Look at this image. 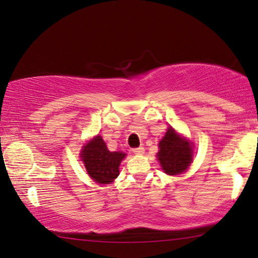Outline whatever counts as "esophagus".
Wrapping results in <instances>:
<instances>
[{
	"instance_id": "obj_1",
	"label": "esophagus",
	"mask_w": 258,
	"mask_h": 258,
	"mask_svg": "<svg viewBox=\"0 0 258 258\" xmlns=\"http://www.w3.org/2000/svg\"><path fill=\"white\" fill-rule=\"evenodd\" d=\"M145 152V148L143 146L140 147H137V148H133V153L134 154H143Z\"/></svg>"
}]
</instances>
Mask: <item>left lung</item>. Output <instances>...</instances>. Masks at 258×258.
I'll use <instances>...</instances> for the list:
<instances>
[{
	"label": "left lung",
	"instance_id": "1",
	"mask_svg": "<svg viewBox=\"0 0 258 258\" xmlns=\"http://www.w3.org/2000/svg\"><path fill=\"white\" fill-rule=\"evenodd\" d=\"M158 160L169 175L184 172L191 162V145L177 134L174 128L167 130L164 139L159 143Z\"/></svg>",
	"mask_w": 258,
	"mask_h": 258
}]
</instances>
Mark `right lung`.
<instances>
[{
	"label": "right lung",
	"instance_id": "obj_1",
	"mask_svg": "<svg viewBox=\"0 0 258 258\" xmlns=\"http://www.w3.org/2000/svg\"><path fill=\"white\" fill-rule=\"evenodd\" d=\"M125 154L110 152L101 137H96L84 146L82 160L89 175L98 183H110L119 175V165Z\"/></svg>",
	"mask_w": 258,
	"mask_h": 258
}]
</instances>
